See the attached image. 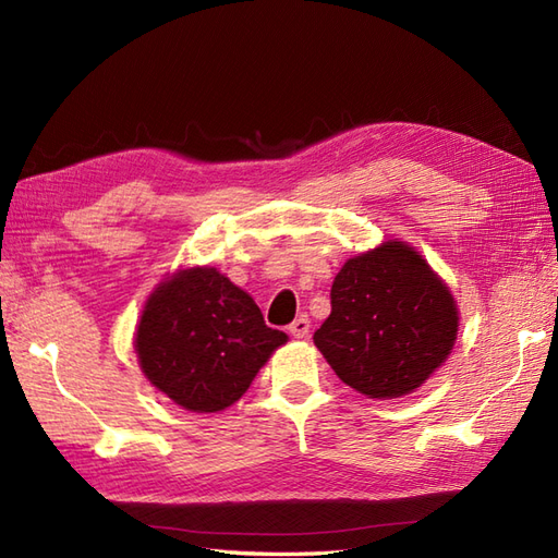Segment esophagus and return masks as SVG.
Masks as SVG:
<instances>
[{
	"label": "esophagus",
	"instance_id": "esophagus-1",
	"mask_svg": "<svg viewBox=\"0 0 558 558\" xmlns=\"http://www.w3.org/2000/svg\"><path fill=\"white\" fill-rule=\"evenodd\" d=\"M290 335L292 337H296V339H306L308 337V332H311V320H308V316H299L290 327Z\"/></svg>",
	"mask_w": 558,
	"mask_h": 558
}]
</instances>
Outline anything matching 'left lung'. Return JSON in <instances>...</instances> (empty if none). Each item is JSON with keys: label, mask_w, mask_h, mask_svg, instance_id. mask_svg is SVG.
Returning <instances> with one entry per match:
<instances>
[{"label": "left lung", "mask_w": 558, "mask_h": 558, "mask_svg": "<svg viewBox=\"0 0 558 558\" xmlns=\"http://www.w3.org/2000/svg\"><path fill=\"white\" fill-rule=\"evenodd\" d=\"M330 299L332 313L313 341L337 377L369 398L412 393L454 347V299L405 242H384L349 259Z\"/></svg>", "instance_id": "8db88e82"}]
</instances>
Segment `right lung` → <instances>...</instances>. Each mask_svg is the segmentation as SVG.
<instances>
[{
	"label": "right lung",
	"mask_w": 558,
	"mask_h": 558,
	"mask_svg": "<svg viewBox=\"0 0 558 558\" xmlns=\"http://www.w3.org/2000/svg\"><path fill=\"white\" fill-rule=\"evenodd\" d=\"M288 335L264 323L254 299L217 268L160 282L141 313L136 355L155 389L191 412H219L250 389Z\"/></svg>",
	"instance_id": "add662e5"
}]
</instances>
